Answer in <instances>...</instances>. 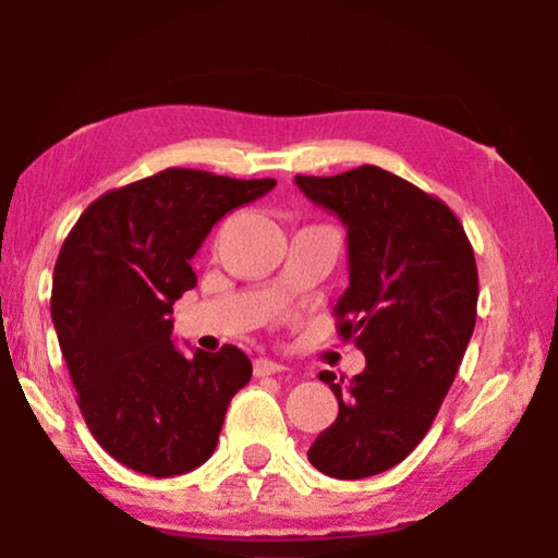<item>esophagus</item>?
I'll return each mask as SVG.
<instances>
[{
	"label": "esophagus",
	"instance_id": "1",
	"mask_svg": "<svg viewBox=\"0 0 558 558\" xmlns=\"http://www.w3.org/2000/svg\"><path fill=\"white\" fill-rule=\"evenodd\" d=\"M284 365L277 360H266V357H259L254 362V375L256 377H266V375H277V373H284Z\"/></svg>",
	"mask_w": 558,
	"mask_h": 558
}]
</instances>
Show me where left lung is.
I'll list each match as a JSON object with an SVG mask.
<instances>
[{
	"instance_id": "8db88e82",
	"label": "left lung",
	"mask_w": 558,
	"mask_h": 558,
	"mask_svg": "<svg viewBox=\"0 0 558 558\" xmlns=\"http://www.w3.org/2000/svg\"><path fill=\"white\" fill-rule=\"evenodd\" d=\"M294 181L344 223L350 287L335 314L367 360L350 383L319 373L339 413L306 458L332 478H367L413 453L453 385L478 304L473 246L440 198L377 166Z\"/></svg>"
}]
</instances>
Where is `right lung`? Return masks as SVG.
<instances>
[{"label":"right lung","mask_w":558,"mask_h":558,"mask_svg":"<svg viewBox=\"0 0 558 558\" xmlns=\"http://www.w3.org/2000/svg\"><path fill=\"white\" fill-rule=\"evenodd\" d=\"M274 185L166 168L93 201L64 239L54 332L87 427L131 471L171 478L206 463L231 398L252 379L233 344L185 357L171 314L196 287L191 259L214 223Z\"/></svg>","instance_id":"add662e5"}]
</instances>
